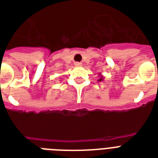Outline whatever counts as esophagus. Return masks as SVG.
Here are the masks:
<instances>
[{
	"label": "esophagus",
	"mask_w": 158,
	"mask_h": 158,
	"mask_svg": "<svg viewBox=\"0 0 158 158\" xmlns=\"http://www.w3.org/2000/svg\"><path fill=\"white\" fill-rule=\"evenodd\" d=\"M76 67H81V62H75Z\"/></svg>",
	"instance_id": "esophagus-1"
}]
</instances>
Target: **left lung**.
<instances>
[{
    "mask_svg": "<svg viewBox=\"0 0 158 158\" xmlns=\"http://www.w3.org/2000/svg\"><path fill=\"white\" fill-rule=\"evenodd\" d=\"M99 75H100V76H101V78H100V79H99V81H102V80H103V79H104V78L103 77H102V76H101V74H99Z\"/></svg>",
    "mask_w": 158,
    "mask_h": 158,
    "instance_id": "left-lung-1",
    "label": "left lung"
}]
</instances>
